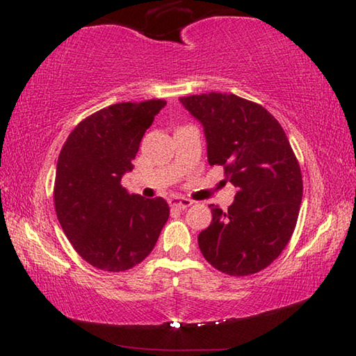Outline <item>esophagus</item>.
<instances>
[{
	"label": "esophagus",
	"mask_w": 356,
	"mask_h": 356,
	"mask_svg": "<svg viewBox=\"0 0 356 356\" xmlns=\"http://www.w3.org/2000/svg\"><path fill=\"white\" fill-rule=\"evenodd\" d=\"M191 201L186 200V197H171L170 200V206L172 209H179V210H184L186 207L191 206Z\"/></svg>",
	"instance_id": "obj_1"
}]
</instances>
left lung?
Listing matches in <instances>:
<instances>
[{
	"label": "left lung",
	"instance_id": "8db88e82",
	"mask_svg": "<svg viewBox=\"0 0 356 356\" xmlns=\"http://www.w3.org/2000/svg\"><path fill=\"white\" fill-rule=\"evenodd\" d=\"M204 125L210 166H222L237 193L226 212L210 206L212 222L197 236L206 261L231 276L267 268L291 240L303 179L281 124L262 105L236 94L180 97Z\"/></svg>",
	"mask_w": 356,
	"mask_h": 356
}]
</instances>
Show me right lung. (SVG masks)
<instances>
[{"instance_id":"1","label":"right lung","mask_w":356,"mask_h":356,"mask_svg":"<svg viewBox=\"0 0 356 356\" xmlns=\"http://www.w3.org/2000/svg\"><path fill=\"white\" fill-rule=\"evenodd\" d=\"M165 100L114 104L84 118L70 131L56 166V216L84 261L105 272L143 262L170 218L163 197L144 200L120 185L140 143Z\"/></svg>"}]
</instances>
